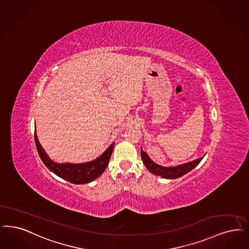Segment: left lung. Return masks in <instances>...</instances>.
I'll return each instance as SVG.
<instances>
[{"label": "left lung", "mask_w": 249, "mask_h": 249, "mask_svg": "<svg viewBox=\"0 0 249 249\" xmlns=\"http://www.w3.org/2000/svg\"><path fill=\"white\" fill-rule=\"evenodd\" d=\"M141 157H142V160L144 166L147 168L150 172H152L153 174H155L157 176H160L164 179H177V178L185 175L192 169H195L204 158V157H202L197 160H193L191 162H187V163H184L182 165H178L175 167H163V166H160L159 164L155 163L153 160L150 159L149 156L146 154V152L142 151V148H141Z\"/></svg>", "instance_id": "obj_1"}]
</instances>
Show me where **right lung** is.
Wrapping results in <instances>:
<instances>
[{
  "mask_svg": "<svg viewBox=\"0 0 249 249\" xmlns=\"http://www.w3.org/2000/svg\"><path fill=\"white\" fill-rule=\"evenodd\" d=\"M36 129V128H35ZM35 143L38 150L40 160L44 165L57 175L60 178L66 179L74 184H84L97 179L101 174L106 170L112 152L114 149L115 142H113L107 149L96 160L85 162V163H56L51 160L49 156L40 145L38 136L35 129Z\"/></svg>",
  "mask_w": 249,
  "mask_h": 249,
  "instance_id": "add662e5",
  "label": "right lung"
}]
</instances>
